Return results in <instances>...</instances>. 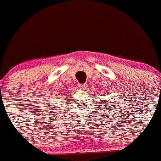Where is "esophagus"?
Instances as JSON below:
<instances>
[{
  "label": "esophagus",
  "mask_w": 161,
  "mask_h": 161,
  "mask_svg": "<svg viewBox=\"0 0 161 161\" xmlns=\"http://www.w3.org/2000/svg\"><path fill=\"white\" fill-rule=\"evenodd\" d=\"M78 87L80 89H82V90H83V89H86V87H87V84H79L78 85Z\"/></svg>",
  "instance_id": "esophagus-1"
}]
</instances>
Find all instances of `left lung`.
Masks as SVG:
<instances>
[{"label":"left lung","mask_w":161,"mask_h":161,"mask_svg":"<svg viewBox=\"0 0 161 161\" xmlns=\"http://www.w3.org/2000/svg\"><path fill=\"white\" fill-rule=\"evenodd\" d=\"M105 107H106V106H105Z\"/></svg>","instance_id":"8db88e82"}]
</instances>
